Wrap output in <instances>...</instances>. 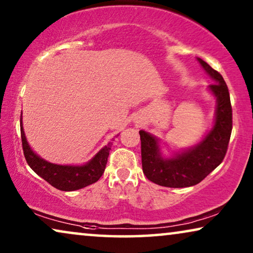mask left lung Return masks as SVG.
Instances as JSON below:
<instances>
[{"mask_svg": "<svg viewBox=\"0 0 253 253\" xmlns=\"http://www.w3.org/2000/svg\"><path fill=\"white\" fill-rule=\"evenodd\" d=\"M197 61L214 81V84L207 87L216 100L212 129L195 146L170 157L162 155L159 138L144 130L139 131L143 171L151 182L161 186L186 188L198 184L222 162L227 153L233 129L229 91L219 72L202 58L197 57Z\"/></svg>", "mask_w": 253, "mask_h": 253, "instance_id": "obj_1", "label": "left lung"}]
</instances>
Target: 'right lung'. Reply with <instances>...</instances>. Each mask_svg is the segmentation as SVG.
Listing matches in <instances>:
<instances>
[{
    "mask_svg": "<svg viewBox=\"0 0 253 253\" xmlns=\"http://www.w3.org/2000/svg\"><path fill=\"white\" fill-rule=\"evenodd\" d=\"M20 136H22L24 155L32 170L51 186L61 191H75L98 181L105 171L109 151L113 145L112 141H109L84 165H56L40 158L31 148L23 129L22 115H20Z\"/></svg>",
    "mask_w": 253,
    "mask_h": 253,
    "instance_id": "obj_1",
    "label": "right lung"
}]
</instances>
